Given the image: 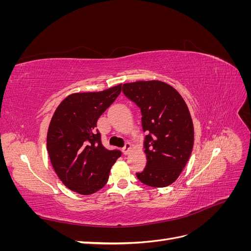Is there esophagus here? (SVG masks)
Listing matches in <instances>:
<instances>
[{
	"label": "esophagus",
	"mask_w": 251,
	"mask_h": 251,
	"mask_svg": "<svg viewBox=\"0 0 251 251\" xmlns=\"http://www.w3.org/2000/svg\"><path fill=\"white\" fill-rule=\"evenodd\" d=\"M131 150H132V144L127 142V143H126L125 148L123 149V153H124L125 155H127V154L131 151Z\"/></svg>",
	"instance_id": "obj_1"
}]
</instances>
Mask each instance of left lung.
Listing matches in <instances>:
<instances>
[{
    "label": "left lung",
    "instance_id": "left-lung-1",
    "mask_svg": "<svg viewBox=\"0 0 251 251\" xmlns=\"http://www.w3.org/2000/svg\"><path fill=\"white\" fill-rule=\"evenodd\" d=\"M125 95L141 110L147 168L136 176L143 184L165 187L177 180L191 157L194 125L178 91L163 81L127 82Z\"/></svg>",
    "mask_w": 251,
    "mask_h": 251
}]
</instances>
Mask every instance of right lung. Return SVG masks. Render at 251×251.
Here are the masks:
<instances>
[{"mask_svg":"<svg viewBox=\"0 0 251 251\" xmlns=\"http://www.w3.org/2000/svg\"><path fill=\"white\" fill-rule=\"evenodd\" d=\"M121 92V85L100 92L73 93L58 104L47 133L51 164L73 192L92 195L108 182L121 151L105 149L97 120Z\"/></svg>","mask_w":251,"mask_h":251,"instance_id":"add662e5","label":"right lung"}]
</instances>
